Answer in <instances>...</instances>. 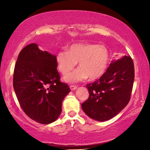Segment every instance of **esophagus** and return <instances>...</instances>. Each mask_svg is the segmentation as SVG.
Instances as JSON below:
<instances>
[{"instance_id":"34e87169","label":"esophagus","mask_w":150,"mask_h":150,"mask_svg":"<svg viewBox=\"0 0 150 150\" xmlns=\"http://www.w3.org/2000/svg\"><path fill=\"white\" fill-rule=\"evenodd\" d=\"M70 89L71 90H75V89H76V88H77V86L76 85H70Z\"/></svg>"}]
</instances>
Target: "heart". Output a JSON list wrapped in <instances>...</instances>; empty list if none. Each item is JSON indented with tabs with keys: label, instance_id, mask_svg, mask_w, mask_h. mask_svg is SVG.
Returning a JSON list of instances; mask_svg holds the SVG:
<instances>
[{
	"label": "heart",
	"instance_id": "1",
	"mask_svg": "<svg viewBox=\"0 0 150 150\" xmlns=\"http://www.w3.org/2000/svg\"><path fill=\"white\" fill-rule=\"evenodd\" d=\"M109 52L104 45L74 44L69 50H59L56 54L59 71L67 74L79 62V68L65 76L67 83H74L83 81L99 79L105 73L109 63Z\"/></svg>",
	"mask_w": 150,
	"mask_h": 150
}]
</instances>
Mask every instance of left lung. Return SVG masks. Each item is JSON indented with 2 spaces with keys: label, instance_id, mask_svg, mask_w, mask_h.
<instances>
[{
  "label": "left lung",
  "instance_id": "left-lung-1",
  "mask_svg": "<svg viewBox=\"0 0 150 150\" xmlns=\"http://www.w3.org/2000/svg\"><path fill=\"white\" fill-rule=\"evenodd\" d=\"M134 79V63L130 56L112 61L99 79L86 86L89 96L82 104L83 111L100 122L112 118L130 101Z\"/></svg>",
  "mask_w": 150,
  "mask_h": 150
}]
</instances>
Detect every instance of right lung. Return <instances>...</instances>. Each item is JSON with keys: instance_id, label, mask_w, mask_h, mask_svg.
<instances>
[{"instance_id": "1", "label": "right lung", "mask_w": 150, "mask_h": 150, "mask_svg": "<svg viewBox=\"0 0 150 150\" xmlns=\"http://www.w3.org/2000/svg\"><path fill=\"white\" fill-rule=\"evenodd\" d=\"M56 56L39 49L36 44L24 48L18 57L13 85L22 109L33 120L43 124L54 122L70 92L60 81Z\"/></svg>"}]
</instances>
